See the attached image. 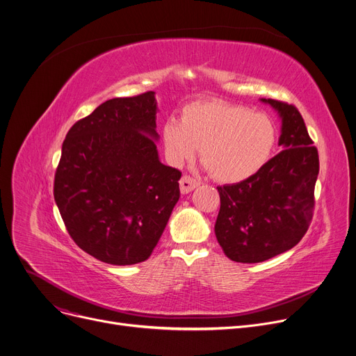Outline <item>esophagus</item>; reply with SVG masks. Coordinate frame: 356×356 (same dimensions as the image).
I'll return each mask as SVG.
<instances>
[{
  "instance_id": "1",
  "label": "esophagus",
  "mask_w": 356,
  "mask_h": 356,
  "mask_svg": "<svg viewBox=\"0 0 356 356\" xmlns=\"http://www.w3.org/2000/svg\"><path fill=\"white\" fill-rule=\"evenodd\" d=\"M199 180H196L195 177H190V176H183L180 179V191L183 195H187L191 190H195L199 186Z\"/></svg>"
}]
</instances>
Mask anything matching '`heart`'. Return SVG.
<instances>
[{
	"label": "heart",
	"instance_id": "heart-1",
	"mask_svg": "<svg viewBox=\"0 0 356 356\" xmlns=\"http://www.w3.org/2000/svg\"><path fill=\"white\" fill-rule=\"evenodd\" d=\"M277 135L268 115L224 101L190 104L180 122L169 119L161 126V140L173 165H181L200 147L204 166L222 183L260 172L273 156Z\"/></svg>",
	"mask_w": 356,
	"mask_h": 356
}]
</instances>
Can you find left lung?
Returning a JSON list of instances; mask_svg holds the SVG:
<instances>
[{
  "mask_svg": "<svg viewBox=\"0 0 356 356\" xmlns=\"http://www.w3.org/2000/svg\"><path fill=\"white\" fill-rule=\"evenodd\" d=\"M261 102L281 118L278 145L284 150L254 176L217 187V241L230 260L247 264L266 261L301 241L312 220L319 172L318 150L298 109L275 99Z\"/></svg>",
  "mask_w": 356,
  "mask_h": 356,
  "instance_id": "obj_1",
  "label": "left lung"
}]
</instances>
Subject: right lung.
<instances>
[{
    "label": "right lung",
    "mask_w": 356,
    "mask_h": 356,
    "mask_svg": "<svg viewBox=\"0 0 356 356\" xmlns=\"http://www.w3.org/2000/svg\"><path fill=\"white\" fill-rule=\"evenodd\" d=\"M154 92L113 98L67 134L54 197L89 255L132 266L150 257L180 197L177 169L159 160Z\"/></svg>",
    "instance_id": "add662e5"
}]
</instances>
